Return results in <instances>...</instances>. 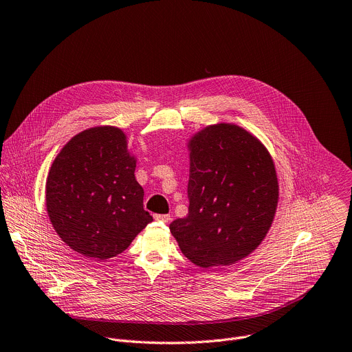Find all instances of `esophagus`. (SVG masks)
<instances>
[{"label": "esophagus", "instance_id": "1", "mask_svg": "<svg viewBox=\"0 0 352 352\" xmlns=\"http://www.w3.org/2000/svg\"><path fill=\"white\" fill-rule=\"evenodd\" d=\"M154 219L157 221H163V223H170L171 216L170 214H154Z\"/></svg>", "mask_w": 352, "mask_h": 352}]
</instances>
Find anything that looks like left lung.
I'll use <instances>...</instances> for the list:
<instances>
[{"mask_svg":"<svg viewBox=\"0 0 352 352\" xmlns=\"http://www.w3.org/2000/svg\"><path fill=\"white\" fill-rule=\"evenodd\" d=\"M188 214L170 230L195 265H230L264 240L275 216L278 181L265 147L234 124L199 132L189 144Z\"/></svg>","mask_w":352,"mask_h":352,"instance_id":"8db88e82","label":"left lung"}]
</instances>
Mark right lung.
I'll return each instance as SVG.
<instances>
[{"instance_id": "right-lung-1", "label": "right lung", "mask_w": 352, "mask_h": 352, "mask_svg": "<svg viewBox=\"0 0 352 352\" xmlns=\"http://www.w3.org/2000/svg\"><path fill=\"white\" fill-rule=\"evenodd\" d=\"M135 167L116 127H92L63 147L46 182L47 213L60 239L94 260L129 247L153 220Z\"/></svg>"}]
</instances>
